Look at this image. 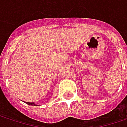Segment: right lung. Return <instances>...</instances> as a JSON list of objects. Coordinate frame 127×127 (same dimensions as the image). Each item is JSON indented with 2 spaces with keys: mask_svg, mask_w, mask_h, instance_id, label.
<instances>
[{
  "mask_svg": "<svg viewBox=\"0 0 127 127\" xmlns=\"http://www.w3.org/2000/svg\"><path fill=\"white\" fill-rule=\"evenodd\" d=\"M26 104H29V105H35L34 102H26Z\"/></svg>",
  "mask_w": 127,
  "mask_h": 127,
  "instance_id": "obj_1",
  "label": "right lung"
}]
</instances>
